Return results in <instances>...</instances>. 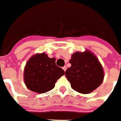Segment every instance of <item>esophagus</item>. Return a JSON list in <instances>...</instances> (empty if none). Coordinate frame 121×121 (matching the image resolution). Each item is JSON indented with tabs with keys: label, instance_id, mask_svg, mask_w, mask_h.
<instances>
[{
	"label": "esophagus",
	"instance_id": "obj_1",
	"mask_svg": "<svg viewBox=\"0 0 121 121\" xmlns=\"http://www.w3.org/2000/svg\"><path fill=\"white\" fill-rule=\"evenodd\" d=\"M63 69L65 71H66V70H67V67H66V66H65V67H63Z\"/></svg>",
	"mask_w": 121,
	"mask_h": 121
}]
</instances>
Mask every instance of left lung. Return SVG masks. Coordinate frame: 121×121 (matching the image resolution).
Returning <instances> with one entry per match:
<instances>
[{
    "label": "left lung",
    "mask_w": 121,
    "mask_h": 121,
    "mask_svg": "<svg viewBox=\"0 0 121 121\" xmlns=\"http://www.w3.org/2000/svg\"><path fill=\"white\" fill-rule=\"evenodd\" d=\"M65 75L74 90L81 94H90L102 84L104 70L98 59L90 51L73 54Z\"/></svg>",
    "instance_id": "8db88e82"
}]
</instances>
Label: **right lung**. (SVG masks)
<instances>
[{
    "mask_svg": "<svg viewBox=\"0 0 121 121\" xmlns=\"http://www.w3.org/2000/svg\"><path fill=\"white\" fill-rule=\"evenodd\" d=\"M65 74L56 65L55 58H49L44 52L32 56L26 63L23 79L27 87L39 94L52 90L55 83Z\"/></svg>",
    "mask_w": 121,
    "mask_h": 121,
    "instance_id": "add662e5",
    "label": "right lung"
}]
</instances>
